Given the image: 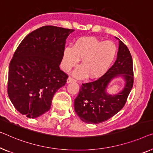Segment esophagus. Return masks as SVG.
I'll return each mask as SVG.
<instances>
[{
  "label": "esophagus",
  "mask_w": 153,
  "mask_h": 153,
  "mask_svg": "<svg viewBox=\"0 0 153 153\" xmlns=\"http://www.w3.org/2000/svg\"><path fill=\"white\" fill-rule=\"evenodd\" d=\"M76 80L74 79V78H72L71 77H69L67 79V83H71V82H75Z\"/></svg>",
  "instance_id": "obj_1"
}]
</instances>
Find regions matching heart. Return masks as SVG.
Here are the masks:
<instances>
[{"label": "heart", "instance_id": "heart-1", "mask_svg": "<svg viewBox=\"0 0 153 153\" xmlns=\"http://www.w3.org/2000/svg\"><path fill=\"white\" fill-rule=\"evenodd\" d=\"M117 48L112 41H101L96 38L84 36L77 39L73 46L64 49L61 66L66 72L76 67L81 59V66L74 72L77 78L87 76L98 78L106 74L113 65Z\"/></svg>", "mask_w": 153, "mask_h": 153}]
</instances>
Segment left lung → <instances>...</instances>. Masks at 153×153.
Listing matches in <instances>:
<instances>
[{
  "label": "left lung",
  "mask_w": 153,
  "mask_h": 153,
  "mask_svg": "<svg viewBox=\"0 0 153 153\" xmlns=\"http://www.w3.org/2000/svg\"><path fill=\"white\" fill-rule=\"evenodd\" d=\"M118 40L119 49L114 65L97 80L82 84L74 100L75 112L87 124H99L113 117L124 107L133 88V59L126 45ZM119 76L124 79V88L119 93L109 94L107 88L113 79Z\"/></svg>",
  "instance_id": "obj_1"
}]
</instances>
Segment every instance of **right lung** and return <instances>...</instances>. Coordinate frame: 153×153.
I'll list each match as a JSON object with an SVG mask.
<instances>
[{"label": "right lung", "mask_w": 153, "mask_h": 153, "mask_svg": "<svg viewBox=\"0 0 153 153\" xmlns=\"http://www.w3.org/2000/svg\"><path fill=\"white\" fill-rule=\"evenodd\" d=\"M74 29L44 26L20 42L9 67L7 92L22 115L36 118L51 108L55 93L68 76L60 69L66 39Z\"/></svg>", "instance_id": "obj_1"}]
</instances>
